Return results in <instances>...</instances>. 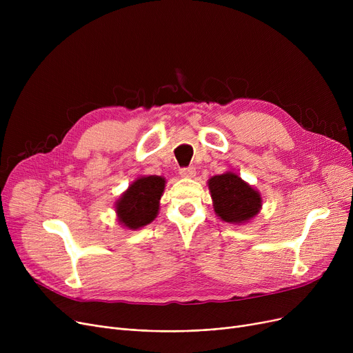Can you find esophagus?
<instances>
[{
    "label": "esophagus",
    "instance_id": "obj_1",
    "mask_svg": "<svg viewBox=\"0 0 353 353\" xmlns=\"http://www.w3.org/2000/svg\"><path fill=\"white\" fill-rule=\"evenodd\" d=\"M180 174L183 177H194L196 170H194V167H183V169H180Z\"/></svg>",
    "mask_w": 353,
    "mask_h": 353
}]
</instances>
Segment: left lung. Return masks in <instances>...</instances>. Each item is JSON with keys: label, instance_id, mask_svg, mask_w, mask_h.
I'll return each instance as SVG.
<instances>
[{"label": "left lung", "instance_id": "8db88e82", "mask_svg": "<svg viewBox=\"0 0 353 353\" xmlns=\"http://www.w3.org/2000/svg\"><path fill=\"white\" fill-rule=\"evenodd\" d=\"M208 183L214 212L223 221L233 225L246 223L261 212V193L236 173L226 172L213 176Z\"/></svg>", "mask_w": 353, "mask_h": 353}]
</instances>
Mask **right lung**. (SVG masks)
<instances>
[{"mask_svg": "<svg viewBox=\"0 0 353 353\" xmlns=\"http://www.w3.org/2000/svg\"><path fill=\"white\" fill-rule=\"evenodd\" d=\"M165 180L161 176H143L130 184L116 201L120 225L137 230L157 217Z\"/></svg>", "mask_w": 353, "mask_h": 353, "instance_id": "right-lung-1", "label": "right lung"}]
</instances>
